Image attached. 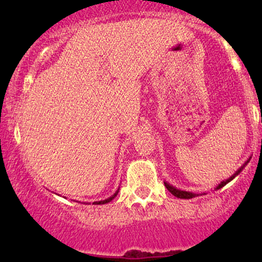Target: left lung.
<instances>
[{
	"instance_id": "left-lung-1",
	"label": "left lung",
	"mask_w": 262,
	"mask_h": 262,
	"mask_svg": "<svg viewBox=\"0 0 262 262\" xmlns=\"http://www.w3.org/2000/svg\"><path fill=\"white\" fill-rule=\"evenodd\" d=\"M249 160H250V159H249ZM249 160L247 161V162H246L245 164H243V166H242L241 168H239V169H238L237 171H236V173H235L234 175H231V177L229 178V179H227V180H225V181H222L221 184L217 186L216 189H220V188H222V187H223V186L227 185L228 182H230V181L232 180V179H234V178L236 177V175H238L239 173H241L242 169H243V168H245L246 164L249 162ZM164 186H166L167 189L171 193V194L177 196V198H180V199H191V198H194V196H198V195H200V194H198V193H192V192H187V191H181V189H178L177 187H174V186L169 185V184H168V182H166V181H164ZM204 194H205V193H204Z\"/></svg>"
}]
</instances>
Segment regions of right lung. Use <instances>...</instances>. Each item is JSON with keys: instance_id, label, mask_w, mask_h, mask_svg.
Here are the masks:
<instances>
[{"instance_id": "add662e5", "label": "right lung", "mask_w": 262, "mask_h": 262, "mask_svg": "<svg viewBox=\"0 0 262 262\" xmlns=\"http://www.w3.org/2000/svg\"><path fill=\"white\" fill-rule=\"evenodd\" d=\"M118 192H119V189H118V191H117L116 193H114V194H113L112 196H110V198H107V199H105V200H100V202H94L93 204H96V205H101V204H107V203H110L111 200L116 198V195L118 194Z\"/></svg>"}]
</instances>
